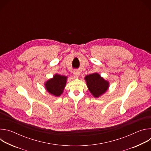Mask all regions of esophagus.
I'll list each match as a JSON object with an SVG mask.
<instances>
[{
  "mask_svg": "<svg viewBox=\"0 0 151 151\" xmlns=\"http://www.w3.org/2000/svg\"><path fill=\"white\" fill-rule=\"evenodd\" d=\"M73 75H74L75 78H78L79 76V75H80V72H79L78 70H75V71H74V72H73Z\"/></svg>",
  "mask_w": 151,
  "mask_h": 151,
  "instance_id": "1",
  "label": "esophagus"
}]
</instances>
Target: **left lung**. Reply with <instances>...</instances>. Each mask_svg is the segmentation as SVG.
<instances>
[{"label":"left lung","instance_id":"left-lung-1","mask_svg":"<svg viewBox=\"0 0 151 151\" xmlns=\"http://www.w3.org/2000/svg\"><path fill=\"white\" fill-rule=\"evenodd\" d=\"M84 79L89 91L95 98L100 97L109 89V81L105 80L98 73L85 76Z\"/></svg>","mask_w":151,"mask_h":151}]
</instances>
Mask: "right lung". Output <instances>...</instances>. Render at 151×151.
Masks as SVG:
<instances>
[{"mask_svg":"<svg viewBox=\"0 0 151 151\" xmlns=\"http://www.w3.org/2000/svg\"><path fill=\"white\" fill-rule=\"evenodd\" d=\"M68 77L55 73L52 78L47 80L45 83V88L48 93L55 96L59 97L63 93L67 83Z\"/></svg>","mask_w":151,"mask_h":151,"instance_id":"obj_1","label":"right lung"}]
</instances>
